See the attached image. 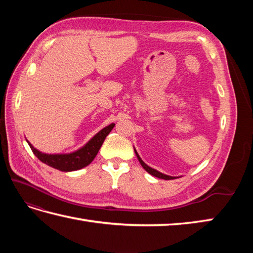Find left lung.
<instances>
[{"label": "left lung", "instance_id": "1", "mask_svg": "<svg viewBox=\"0 0 253 253\" xmlns=\"http://www.w3.org/2000/svg\"><path fill=\"white\" fill-rule=\"evenodd\" d=\"M135 153H136V155H137V158H138V160H139V162H140V164L142 165V168L146 169L149 174H151V175H153V176H155V177H158V178H161V179H166V180H169V179H175L176 177H173V176H169V175H164V174H162V173H160V171H158L157 169H151L150 168V166H148L146 163L143 162V161L140 159V157H139L138 155V153L136 152V150H135Z\"/></svg>", "mask_w": 253, "mask_h": 253}]
</instances>
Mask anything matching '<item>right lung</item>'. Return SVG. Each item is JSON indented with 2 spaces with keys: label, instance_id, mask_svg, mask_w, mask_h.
I'll list each match as a JSON object with an SVG mask.
<instances>
[{
  "label": "right lung",
  "instance_id": "obj_1",
  "mask_svg": "<svg viewBox=\"0 0 253 253\" xmlns=\"http://www.w3.org/2000/svg\"><path fill=\"white\" fill-rule=\"evenodd\" d=\"M114 126L115 124H111V125L106 126L101 131L96 133L84 147L79 149L76 152L69 154H45L38 151L37 149L32 147L31 143L28 142V144L36 157L41 162L51 166V168L62 171L77 170L92 162L95 155L98 154L101 146L103 144L106 136L109 135Z\"/></svg>",
  "mask_w": 253,
  "mask_h": 253
}]
</instances>
